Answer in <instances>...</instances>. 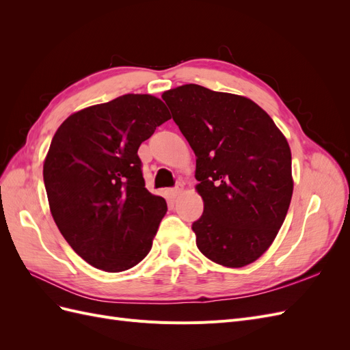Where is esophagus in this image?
<instances>
[{
    "mask_svg": "<svg viewBox=\"0 0 350 350\" xmlns=\"http://www.w3.org/2000/svg\"><path fill=\"white\" fill-rule=\"evenodd\" d=\"M181 191H183V187L181 185H176L175 188L169 189V194H171L172 198H176L179 194H181Z\"/></svg>",
    "mask_w": 350,
    "mask_h": 350,
    "instance_id": "esophagus-1",
    "label": "esophagus"
}]
</instances>
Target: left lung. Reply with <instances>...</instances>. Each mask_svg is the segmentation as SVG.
I'll return each mask as SVG.
<instances>
[{
	"label": "left lung",
	"mask_w": 350,
	"mask_h": 350,
	"mask_svg": "<svg viewBox=\"0 0 350 350\" xmlns=\"http://www.w3.org/2000/svg\"><path fill=\"white\" fill-rule=\"evenodd\" d=\"M196 153L204 211L193 224L204 256L225 267L260 258L282 228L293 193L288 140L256 102L184 84L162 94Z\"/></svg>",
	"instance_id": "8db88e82"
}]
</instances>
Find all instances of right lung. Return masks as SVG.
<instances>
[{
  "label": "right lung",
  "instance_id": "add662e5",
  "mask_svg": "<svg viewBox=\"0 0 350 350\" xmlns=\"http://www.w3.org/2000/svg\"><path fill=\"white\" fill-rule=\"evenodd\" d=\"M171 120L152 94H124L70 115L44 163L49 208L70 247L90 266L118 273L152 250L167 206L144 187L137 150Z\"/></svg>",
  "mask_w": 350,
  "mask_h": 350
}]
</instances>
